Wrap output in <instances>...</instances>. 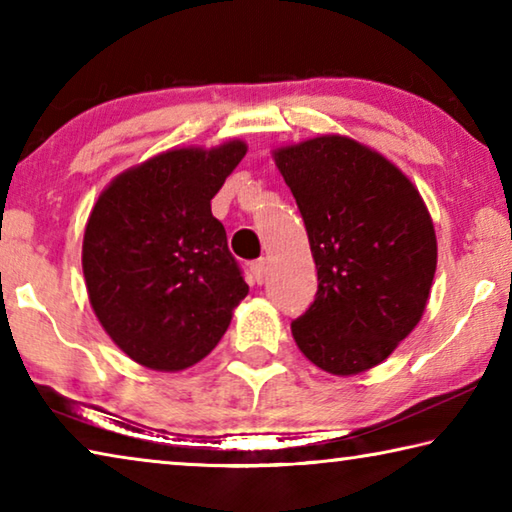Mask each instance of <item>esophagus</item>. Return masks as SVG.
Here are the masks:
<instances>
[{"label":"esophagus","instance_id":"34e87169","mask_svg":"<svg viewBox=\"0 0 512 512\" xmlns=\"http://www.w3.org/2000/svg\"><path fill=\"white\" fill-rule=\"evenodd\" d=\"M266 271H268V262H266L264 257L250 264V275H253V280H255L257 284H262V282L266 280Z\"/></svg>","mask_w":512,"mask_h":512}]
</instances>
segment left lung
Returning a JSON list of instances; mask_svg holds the SVG:
<instances>
[{"label": "left lung", "mask_w": 512, "mask_h": 512, "mask_svg": "<svg viewBox=\"0 0 512 512\" xmlns=\"http://www.w3.org/2000/svg\"><path fill=\"white\" fill-rule=\"evenodd\" d=\"M273 160L318 268L316 300L291 323L296 345L329 375L379 366L427 307L438 262L427 205L391 160L352 137L280 146Z\"/></svg>", "instance_id": "1"}]
</instances>
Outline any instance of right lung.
Listing matches in <instances>:
<instances>
[{
    "instance_id": "right-lung-1",
    "label": "right lung",
    "mask_w": 512,
    "mask_h": 512,
    "mask_svg": "<svg viewBox=\"0 0 512 512\" xmlns=\"http://www.w3.org/2000/svg\"><path fill=\"white\" fill-rule=\"evenodd\" d=\"M248 151L230 140L153 155L112 178L83 235L90 305L135 363L178 372L210 354L248 296L212 198Z\"/></svg>"
}]
</instances>
